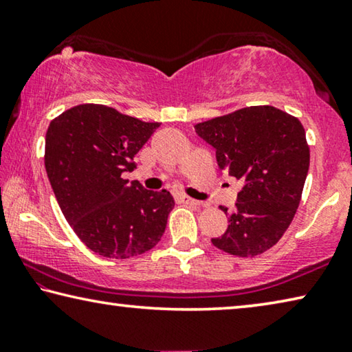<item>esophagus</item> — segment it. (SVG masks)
I'll use <instances>...</instances> for the list:
<instances>
[{
  "instance_id": "obj_1",
  "label": "esophagus",
  "mask_w": 352,
  "mask_h": 352,
  "mask_svg": "<svg viewBox=\"0 0 352 352\" xmlns=\"http://www.w3.org/2000/svg\"><path fill=\"white\" fill-rule=\"evenodd\" d=\"M175 199L178 202H182V204H190V206H199V201H196V199H191L190 196H185V194H177L175 196Z\"/></svg>"
}]
</instances>
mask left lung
<instances>
[{"label": "left lung", "mask_w": 352, "mask_h": 352, "mask_svg": "<svg viewBox=\"0 0 352 352\" xmlns=\"http://www.w3.org/2000/svg\"><path fill=\"white\" fill-rule=\"evenodd\" d=\"M229 175L243 180L235 210L219 207L228 229L212 243L224 253L254 258L278 243L292 223L310 167V146L297 117L274 106H250L197 123Z\"/></svg>", "instance_id": "obj_1"}]
</instances>
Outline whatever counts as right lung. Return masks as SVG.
<instances>
[{
	"mask_svg": "<svg viewBox=\"0 0 352 352\" xmlns=\"http://www.w3.org/2000/svg\"><path fill=\"white\" fill-rule=\"evenodd\" d=\"M160 123L102 104L67 109L45 134V170L66 221L99 256L126 259L160 242L175 202L123 178Z\"/></svg>",
	"mask_w": 352,
	"mask_h": 352,
	"instance_id": "obj_1",
	"label": "right lung"
}]
</instances>
